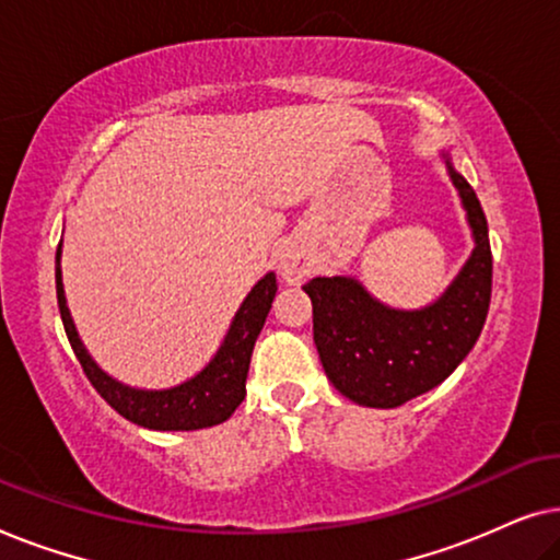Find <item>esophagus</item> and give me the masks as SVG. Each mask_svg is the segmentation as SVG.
I'll use <instances>...</instances> for the list:
<instances>
[{
	"mask_svg": "<svg viewBox=\"0 0 560 560\" xmlns=\"http://www.w3.org/2000/svg\"><path fill=\"white\" fill-rule=\"evenodd\" d=\"M278 267H280V275L282 280L288 282V285H301V282L308 278L313 265H311V257L305 255V249L301 244H285V247L280 249V259H278Z\"/></svg>",
	"mask_w": 560,
	"mask_h": 560,
	"instance_id": "obj_1",
	"label": "esophagus"
}]
</instances>
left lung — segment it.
Returning a JSON list of instances; mask_svg holds the SVG:
<instances>
[{
  "label": "left lung",
  "instance_id": "8db88e82",
  "mask_svg": "<svg viewBox=\"0 0 560 560\" xmlns=\"http://www.w3.org/2000/svg\"><path fill=\"white\" fill-rule=\"evenodd\" d=\"M471 229L474 249L451 285L423 308L382 303L351 275L313 278V341L326 377L351 402L397 408L439 387L477 343L492 298V249L474 188L441 152Z\"/></svg>",
  "mask_w": 560,
  "mask_h": 560
}]
</instances>
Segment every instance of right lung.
I'll use <instances>...</instances> for the list:
<instances>
[{
	"label": "right lung",
	"instance_id": "right-lung-1",
	"mask_svg": "<svg viewBox=\"0 0 560 560\" xmlns=\"http://www.w3.org/2000/svg\"><path fill=\"white\" fill-rule=\"evenodd\" d=\"M60 255H63V244H58L56 252V290L68 341H71L73 354L79 357L91 385L121 418L132 420V423L142 428H150V431H198V428L219 425L226 418H232V412L240 408L244 395H247L252 349H255L267 313L272 308V298L278 293L275 272H267L249 290L240 311L234 313L217 354L209 359V364L201 372H196L194 377L175 387L142 389L129 387L125 382L114 380L112 374H106L94 362V357L89 354V349L83 347L71 311H68Z\"/></svg>",
	"mask_w": 560,
	"mask_h": 560
}]
</instances>
